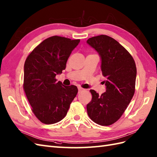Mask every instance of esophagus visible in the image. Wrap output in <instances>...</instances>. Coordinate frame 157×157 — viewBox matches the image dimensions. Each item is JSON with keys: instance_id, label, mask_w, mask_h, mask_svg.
Masks as SVG:
<instances>
[{"instance_id": "34e87169", "label": "esophagus", "mask_w": 157, "mask_h": 157, "mask_svg": "<svg viewBox=\"0 0 157 157\" xmlns=\"http://www.w3.org/2000/svg\"><path fill=\"white\" fill-rule=\"evenodd\" d=\"M83 90H84V89L82 88V87H78V91H79V92H82V91H83Z\"/></svg>"}]
</instances>
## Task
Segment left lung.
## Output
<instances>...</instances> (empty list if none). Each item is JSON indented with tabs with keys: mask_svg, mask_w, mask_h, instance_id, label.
Here are the masks:
<instances>
[{
	"mask_svg": "<svg viewBox=\"0 0 157 157\" xmlns=\"http://www.w3.org/2000/svg\"><path fill=\"white\" fill-rule=\"evenodd\" d=\"M87 44L101 57V70L105 77V92L100 95L90 90L92 98L87 105L91 120L101 126H109L121 117L135 92L136 67L124 47L109 36L101 35L87 39Z\"/></svg>",
	"mask_w": 157,
	"mask_h": 157,
	"instance_id": "obj_1",
	"label": "left lung"
}]
</instances>
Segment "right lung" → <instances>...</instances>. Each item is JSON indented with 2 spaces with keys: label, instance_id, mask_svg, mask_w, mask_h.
<instances>
[{
  "label": "right lung",
  "instance_id": "add662e5",
  "mask_svg": "<svg viewBox=\"0 0 157 157\" xmlns=\"http://www.w3.org/2000/svg\"><path fill=\"white\" fill-rule=\"evenodd\" d=\"M79 39L52 36L29 53L24 65L23 89L32 111L42 123L52 124L65 116L78 92L75 86H65L56 76L66 67Z\"/></svg>",
  "mask_w": 157,
  "mask_h": 157
}]
</instances>
